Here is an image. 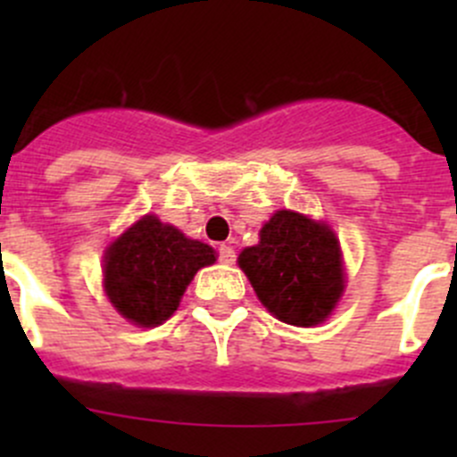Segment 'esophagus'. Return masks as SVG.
Wrapping results in <instances>:
<instances>
[{
    "instance_id": "esophagus-1",
    "label": "esophagus",
    "mask_w": 457,
    "mask_h": 457,
    "mask_svg": "<svg viewBox=\"0 0 457 457\" xmlns=\"http://www.w3.org/2000/svg\"><path fill=\"white\" fill-rule=\"evenodd\" d=\"M219 261L225 262V265H232V262L237 261V252H234V247L228 245V243L219 245Z\"/></svg>"
}]
</instances>
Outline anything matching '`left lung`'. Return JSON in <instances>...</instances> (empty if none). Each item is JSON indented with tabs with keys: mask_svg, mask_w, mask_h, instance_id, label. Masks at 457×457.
<instances>
[{
	"mask_svg": "<svg viewBox=\"0 0 457 457\" xmlns=\"http://www.w3.org/2000/svg\"><path fill=\"white\" fill-rule=\"evenodd\" d=\"M258 237L256 245L238 254L258 301L287 325L327 320L345 292L343 254L329 225L278 210Z\"/></svg>",
	"mask_w": 457,
	"mask_h": 457,
	"instance_id": "obj_1",
	"label": "left lung"
}]
</instances>
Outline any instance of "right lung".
Listing matches in <instances>:
<instances>
[{
  "instance_id": "right-lung-1",
  "label": "right lung",
  "mask_w": 457,
  "mask_h": 457,
  "mask_svg": "<svg viewBox=\"0 0 457 457\" xmlns=\"http://www.w3.org/2000/svg\"><path fill=\"white\" fill-rule=\"evenodd\" d=\"M214 261L210 245L145 214L105 250V296L126 320L156 327L177 312L196 271Z\"/></svg>"
}]
</instances>
